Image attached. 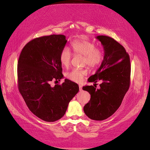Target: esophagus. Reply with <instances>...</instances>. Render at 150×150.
Segmentation results:
<instances>
[{
    "label": "esophagus",
    "mask_w": 150,
    "mask_h": 150,
    "mask_svg": "<svg viewBox=\"0 0 150 150\" xmlns=\"http://www.w3.org/2000/svg\"><path fill=\"white\" fill-rule=\"evenodd\" d=\"M79 91H82V86L79 85Z\"/></svg>",
    "instance_id": "1"
}]
</instances>
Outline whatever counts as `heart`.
Returning a JSON list of instances; mask_svg holds the SVG:
<instances>
[{"label": "heart", "mask_w": 150, "mask_h": 150, "mask_svg": "<svg viewBox=\"0 0 150 150\" xmlns=\"http://www.w3.org/2000/svg\"><path fill=\"white\" fill-rule=\"evenodd\" d=\"M71 47L74 54L83 56V64L89 67L95 68L101 64L103 61L104 52L101 49L96 48L94 43L84 40H76L71 43ZM71 54L69 50L65 47L62 49L59 54V61L64 67L70 64ZM87 74L84 69H74L66 73V77L73 82H81Z\"/></svg>", "instance_id": "b5f03b06"}]
</instances>
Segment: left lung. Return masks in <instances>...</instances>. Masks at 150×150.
Here are the masks:
<instances>
[{"instance_id": "8db88e82", "label": "left lung", "mask_w": 150, "mask_h": 150, "mask_svg": "<svg viewBox=\"0 0 150 150\" xmlns=\"http://www.w3.org/2000/svg\"><path fill=\"white\" fill-rule=\"evenodd\" d=\"M96 38L103 46L104 56L96 74L89 77L93 86H86L83 89L91 94V99L84 106V113L90 119L102 121L112 115L121 104L130 84L129 56L124 47L110 37L98 35ZM101 80L100 88L96 83Z\"/></svg>"}]
</instances>
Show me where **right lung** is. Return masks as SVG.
Segmentation results:
<instances>
[{"label":"right lung","mask_w":150,"mask_h":150,"mask_svg":"<svg viewBox=\"0 0 150 150\" xmlns=\"http://www.w3.org/2000/svg\"><path fill=\"white\" fill-rule=\"evenodd\" d=\"M66 36L53 34L34 39L22 49L17 64L18 88L29 110L39 118L54 122L65 115L68 104L79 91V86L63 78L59 54Z\"/></svg>","instance_id":"1"}]
</instances>
